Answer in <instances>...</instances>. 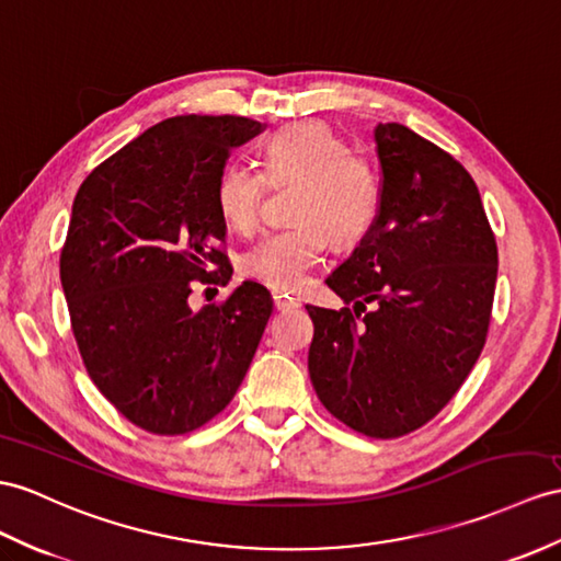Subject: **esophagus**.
Returning a JSON list of instances; mask_svg holds the SVG:
<instances>
[{
	"label": "esophagus",
	"mask_w": 561,
	"mask_h": 561,
	"mask_svg": "<svg viewBox=\"0 0 561 561\" xmlns=\"http://www.w3.org/2000/svg\"><path fill=\"white\" fill-rule=\"evenodd\" d=\"M273 305H276L278 311H293L299 307L297 299L288 297V295H273Z\"/></svg>",
	"instance_id": "1"
}]
</instances>
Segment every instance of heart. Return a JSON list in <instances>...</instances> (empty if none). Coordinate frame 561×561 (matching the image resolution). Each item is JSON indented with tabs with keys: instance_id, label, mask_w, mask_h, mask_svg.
Returning <instances> with one entry per match:
<instances>
[{
	"instance_id": "obj_1",
	"label": "heart",
	"mask_w": 561,
	"mask_h": 561,
	"mask_svg": "<svg viewBox=\"0 0 561 561\" xmlns=\"http://www.w3.org/2000/svg\"><path fill=\"white\" fill-rule=\"evenodd\" d=\"M262 173L230 163L216 181V207L228 228L250 233L259 221L266 183H295L288 214L293 226L268 230L242 256V276L264 288L293 293L325 256L328 236L357 244L374 228L380 183L371 161L350 152L321 121H299L264 142Z\"/></svg>"
}]
</instances>
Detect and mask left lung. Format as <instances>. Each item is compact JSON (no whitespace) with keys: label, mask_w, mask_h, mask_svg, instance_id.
Here are the masks:
<instances>
[{"label":"left lung","mask_w":561,"mask_h":561,"mask_svg":"<svg viewBox=\"0 0 561 561\" xmlns=\"http://www.w3.org/2000/svg\"><path fill=\"white\" fill-rule=\"evenodd\" d=\"M374 135L376 224L325 278L354 309L307 305L309 378L337 421L390 440L438 414L481 357L497 242L473 178L453 154L400 123H378Z\"/></svg>","instance_id":"left-lung-1"}]
</instances>
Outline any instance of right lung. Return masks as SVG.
Listing matches in <instances>:
<instances>
[{"label":"right lung","mask_w":561,"mask_h":561,"mask_svg":"<svg viewBox=\"0 0 561 561\" xmlns=\"http://www.w3.org/2000/svg\"><path fill=\"white\" fill-rule=\"evenodd\" d=\"M264 123L173 116L94 169L73 199L61 288L88 376L135 426L183 435L238 392L271 317L264 285L244 280L193 311L202 285H228L216 181L230 149Z\"/></svg>","instance_id":"1"}]
</instances>
